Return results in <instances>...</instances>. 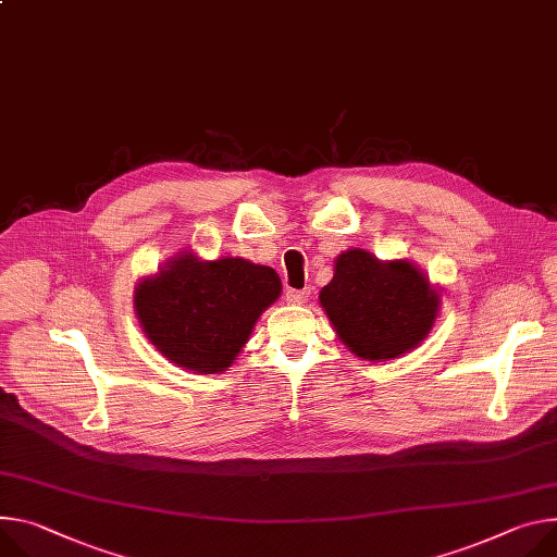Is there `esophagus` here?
<instances>
[{
	"label": "esophagus",
	"mask_w": 557,
	"mask_h": 557,
	"mask_svg": "<svg viewBox=\"0 0 557 557\" xmlns=\"http://www.w3.org/2000/svg\"><path fill=\"white\" fill-rule=\"evenodd\" d=\"M309 295H311L309 288H301V290H297V288H286V293H284L288 305H305V301L309 299Z\"/></svg>",
	"instance_id": "esophagus-1"
}]
</instances>
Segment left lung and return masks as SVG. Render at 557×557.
<instances>
[{"label":"left lung","mask_w":557,"mask_h":557,"mask_svg":"<svg viewBox=\"0 0 557 557\" xmlns=\"http://www.w3.org/2000/svg\"><path fill=\"white\" fill-rule=\"evenodd\" d=\"M320 305L337 337L362 360H393L433 329L440 293L409 260L382 262L362 248L344 250Z\"/></svg>","instance_id":"obj_1"}]
</instances>
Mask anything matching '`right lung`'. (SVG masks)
Masks as SVG:
<instances>
[{
  "label": "right lung",
  "mask_w": 557,
  "mask_h": 557,
  "mask_svg": "<svg viewBox=\"0 0 557 557\" xmlns=\"http://www.w3.org/2000/svg\"><path fill=\"white\" fill-rule=\"evenodd\" d=\"M280 290L271 267L242 258L207 262L182 250L135 286V313L150 344L173 364L222 373Z\"/></svg>",
  "instance_id": "obj_1"
}]
</instances>
